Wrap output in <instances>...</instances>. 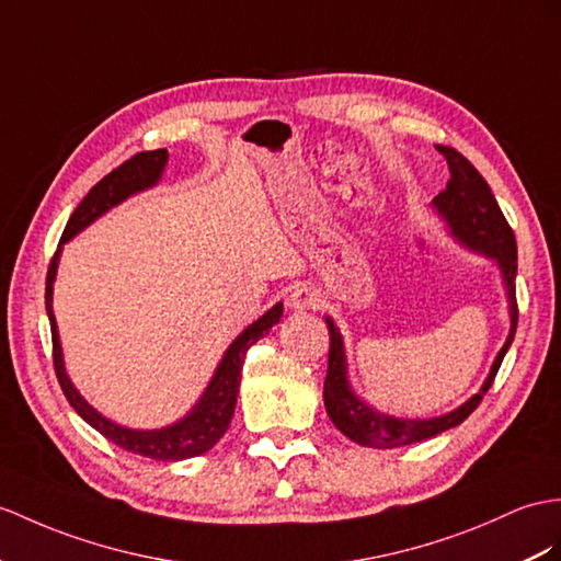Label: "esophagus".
Here are the masks:
<instances>
[{
	"instance_id": "34e87169",
	"label": "esophagus",
	"mask_w": 561,
	"mask_h": 561,
	"mask_svg": "<svg viewBox=\"0 0 561 561\" xmlns=\"http://www.w3.org/2000/svg\"><path fill=\"white\" fill-rule=\"evenodd\" d=\"M321 302H323L321 293H319L317 288H311V285H307V283L295 285V288L290 290V297H288V305H290L295 311L319 309Z\"/></svg>"
}]
</instances>
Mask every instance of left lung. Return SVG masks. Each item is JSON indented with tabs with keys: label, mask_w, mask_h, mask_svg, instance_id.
Returning a JSON list of instances; mask_svg holds the SVG:
<instances>
[{
	"label": "left lung",
	"mask_w": 561,
	"mask_h": 561,
	"mask_svg": "<svg viewBox=\"0 0 561 561\" xmlns=\"http://www.w3.org/2000/svg\"><path fill=\"white\" fill-rule=\"evenodd\" d=\"M438 152L447 159L449 181L443 193L433 199V204L447 218L453 233L467 244V248L483 252L490 259H497L504 285H507L512 331H510L507 343H504V347L500 350L493 368H490V376L483 383V388L478 390L469 402H463L459 409H455V412L438 419H394L388 414L374 412L371 407H366L357 394L350 390L343 337H340L335 323L331 319H325L328 335H331V347H328V374L323 383L325 412L340 433H345L350 440L364 447L392 449V447L428 440L433 435L459 426V423L467 419L478 404H481L483 394L490 390V386H493V380L500 371V364L504 359V354H507L516 333L518 307H516L514 230L507 224V218H504L493 190H490V185L485 183V178L476 171L473 163L463 154H459L455 147L438 145Z\"/></svg>",
	"instance_id": "obj_1"
}]
</instances>
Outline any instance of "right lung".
Wrapping results in <instances>:
<instances>
[{"label":"right lung","instance_id":"obj_1","mask_svg":"<svg viewBox=\"0 0 561 561\" xmlns=\"http://www.w3.org/2000/svg\"><path fill=\"white\" fill-rule=\"evenodd\" d=\"M167 159H169L167 149H152V152H140V154L130 157L128 161H123L118 169L106 173L102 181L83 197V202L78 204L71 218H68L61 242H59V250L66 240L78 236L80 230L94 221V218L102 216L112 207H116L118 202H123L135 193H140V190H145L149 185H154L159 181L163 167H167ZM59 250L51 256L49 268H47L45 305H47V317H49V325H51L54 371H57L59 386L66 394L68 404H71L94 431H100L106 440H112L114 445L128 449V453H133V455L157 459V461H181V459L199 457L207 453V449H211L218 440H221V435L230 426V419H233L244 354H248V350L256 343V340H262L268 333L271 325H276L280 321L283 305L278 302L276 307H271L262 319H256L250 328H244V333H240L236 337V343L228 347L221 364H218L209 388L204 390L202 400L195 404L193 412H190L185 419H181L178 423H173V426H167L161 431H130V428L118 426V423H114V421L104 419L100 412H94V409L83 398H80L78 390L73 388V383L68 380V376L64 371L57 321H54V313H51V283H54V276H57Z\"/></svg>","mask_w":561,"mask_h":561}]
</instances>
